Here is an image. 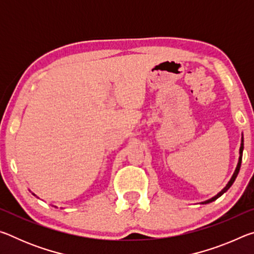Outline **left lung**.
Segmentation results:
<instances>
[{"instance_id":"obj_1","label":"left lung","mask_w":254,"mask_h":254,"mask_svg":"<svg viewBox=\"0 0 254 254\" xmlns=\"http://www.w3.org/2000/svg\"><path fill=\"white\" fill-rule=\"evenodd\" d=\"M242 152H243V136H242V140H241V147H240V158H239V163H238V166H236V169H235V171H234V174H233V176H232V178H231V180L229 182V184L226 185V187L223 189L222 191H220L218 192V194L215 196V197H213V198H210V199H208V200H206V201H204V203H201V204H207V203H210V201H213V200H215V199H217L218 197H220L221 195H223L224 194V192L227 190V189H229L231 186H232V184L234 183V180H235V178H236V176H238V174H239V171H240V167H241V161H242Z\"/></svg>"}]
</instances>
